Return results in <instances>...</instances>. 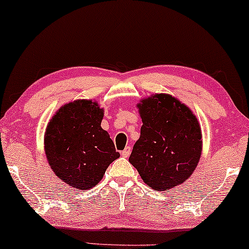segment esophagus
<instances>
[{
    "label": "esophagus",
    "instance_id": "1",
    "mask_svg": "<svg viewBox=\"0 0 249 249\" xmlns=\"http://www.w3.org/2000/svg\"><path fill=\"white\" fill-rule=\"evenodd\" d=\"M130 153H131V147H129V146H127V147H125L124 151L121 152V155L124 156V158H128V156L130 155Z\"/></svg>",
    "mask_w": 249,
    "mask_h": 249
}]
</instances>
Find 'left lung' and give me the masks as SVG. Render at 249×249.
<instances>
[{"mask_svg": "<svg viewBox=\"0 0 249 249\" xmlns=\"http://www.w3.org/2000/svg\"><path fill=\"white\" fill-rule=\"evenodd\" d=\"M142 125L129 162L149 188L165 192L193 175L202 155L199 121L170 94H153L137 104Z\"/></svg>", "mask_w": 249, "mask_h": 249, "instance_id": "obj_1", "label": "left lung"}]
</instances>
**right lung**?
Masks as SVG:
<instances>
[{"label":"right lung","instance_id":"obj_1","mask_svg":"<svg viewBox=\"0 0 249 249\" xmlns=\"http://www.w3.org/2000/svg\"><path fill=\"white\" fill-rule=\"evenodd\" d=\"M103 117L97 101L76 100L62 105L45 129L44 149L51 169L77 190L96 186L120 156L101 127Z\"/></svg>","mask_w":249,"mask_h":249}]
</instances>
